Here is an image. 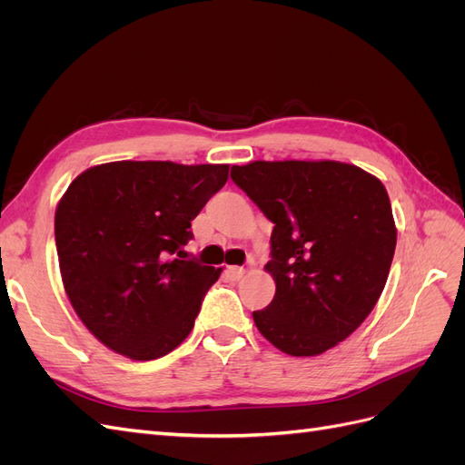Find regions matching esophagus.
I'll use <instances>...</instances> for the list:
<instances>
[{
    "instance_id": "obj_1",
    "label": "esophagus",
    "mask_w": 465,
    "mask_h": 465,
    "mask_svg": "<svg viewBox=\"0 0 465 465\" xmlns=\"http://www.w3.org/2000/svg\"><path fill=\"white\" fill-rule=\"evenodd\" d=\"M244 267H238V265H231V267H227V277L231 279V281H241L242 277H244Z\"/></svg>"
}]
</instances>
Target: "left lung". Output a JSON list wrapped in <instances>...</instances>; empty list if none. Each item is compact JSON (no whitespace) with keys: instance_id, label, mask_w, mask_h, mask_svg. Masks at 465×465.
<instances>
[{"instance_id":"obj_1","label":"left lung","mask_w":465,"mask_h":465,"mask_svg":"<svg viewBox=\"0 0 465 465\" xmlns=\"http://www.w3.org/2000/svg\"><path fill=\"white\" fill-rule=\"evenodd\" d=\"M231 176L275 224V297L252 314L256 328L287 355L326 353L384 291L398 238L384 184L340 161H254Z\"/></svg>"}]
</instances>
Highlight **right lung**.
Here are the masks:
<instances>
[{"label": "right lung", "instance_id": "right-lung-1", "mask_svg": "<svg viewBox=\"0 0 465 465\" xmlns=\"http://www.w3.org/2000/svg\"><path fill=\"white\" fill-rule=\"evenodd\" d=\"M229 164L116 161L81 173L55 207L64 289L85 328L132 361L186 340L223 267L186 260L192 221Z\"/></svg>", "mask_w": 465, "mask_h": 465}]
</instances>
